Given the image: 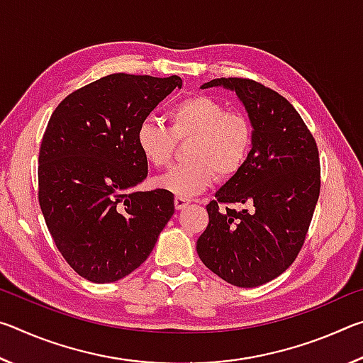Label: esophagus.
<instances>
[{"label": "esophagus", "mask_w": 363, "mask_h": 363, "mask_svg": "<svg viewBox=\"0 0 363 363\" xmlns=\"http://www.w3.org/2000/svg\"><path fill=\"white\" fill-rule=\"evenodd\" d=\"M190 200L189 196H182V195H176L174 196V206H176V210H182V208H186L189 203H190Z\"/></svg>", "instance_id": "34e87169"}]
</instances>
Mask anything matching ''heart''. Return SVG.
<instances>
[{
  "label": "heart",
  "mask_w": 363,
  "mask_h": 363,
  "mask_svg": "<svg viewBox=\"0 0 363 363\" xmlns=\"http://www.w3.org/2000/svg\"><path fill=\"white\" fill-rule=\"evenodd\" d=\"M169 128L155 118H145L136 130V145L152 167L167 168L177 143L190 139L187 163L158 179V186L176 195L189 196L205 190L219 177L229 181L243 169L253 147V125L237 110H225L208 94H192L168 108Z\"/></svg>",
  "instance_id": "1"
}]
</instances>
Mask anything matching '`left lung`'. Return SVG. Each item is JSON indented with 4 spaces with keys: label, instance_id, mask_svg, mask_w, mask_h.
I'll use <instances>...</instances> for the list:
<instances>
[{
    "label": "left lung",
    "instance_id": "left-lung-1",
    "mask_svg": "<svg viewBox=\"0 0 363 363\" xmlns=\"http://www.w3.org/2000/svg\"><path fill=\"white\" fill-rule=\"evenodd\" d=\"M235 91L253 125L248 162L206 205L196 240L205 266L227 284L253 288L279 277L303 248L320 194L315 139L294 107L248 78H216L201 88ZM247 204L237 212L220 204Z\"/></svg>",
    "mask_w": 363,
    "mask_h": 363
}]
</instances>
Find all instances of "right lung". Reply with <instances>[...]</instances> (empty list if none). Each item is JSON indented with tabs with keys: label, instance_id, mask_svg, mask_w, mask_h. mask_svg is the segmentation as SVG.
Wrapping results in <instances>:
<instances>
[{
	"label": "right lung",
	"instance_id": "add662e5",
	"mask_svg": "<svg viewBox=\"0 0 363 363\" xmlns=\"http://www.w3.org/2000/svg\"><path fill=\"white\" fill-rule=\"evenodd\" d=\"M182 79L112 73L73 91L49 118L38 200L60 255L83 279L116 281L143 264L174 214V195L134 192L147 177L136 130Z\"/></svg>",
	"mask_w": 363,
	"mask_h": 363
}]
</instances>
